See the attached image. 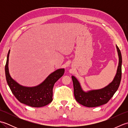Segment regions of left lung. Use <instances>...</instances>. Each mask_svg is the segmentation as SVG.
<instances>
[{
    "mask_svg": "<svg viewBox=\"0 0 128 128\" xmlns=\"http://www.w3.org/2000/svg\"><path fill=\"white\" fill-rule=\"evenodd\" d=\"M116 48L119 57V63L116 75L112 82L104 88L85 92L81 88L77 78L72 76L74 96L78 103L88 107H98L107 103L117 91L122 78V58L120 50L116 45Z\"/></svg>",
    "mask_w": 128,
    "mask_h": 128,
    "instance_id": "left-lung-1",
    "label": "left lung"
}]
</instances>
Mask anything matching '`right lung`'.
Segmentation results:
<instances>
[{"label":"right lung","instance_id":"right-lung-1","mask_svg":"<svg viewBox=\"0 0 128 128\" xmlns=\"http://www.w3.org/2000/svg\"><path fill=\"white\" fill-rule=\"evenodd\" d=\"M9 50L5 67L7 83L12 93L18 101L32 107H41L50 103L53 100V88L59 78L63 75L64 68L59 69L51 73L44 81L34 87H26L20 85L11 77L9 72Z\"/></svg>","mask_w":128,"mask_h":128}]
</instances>
